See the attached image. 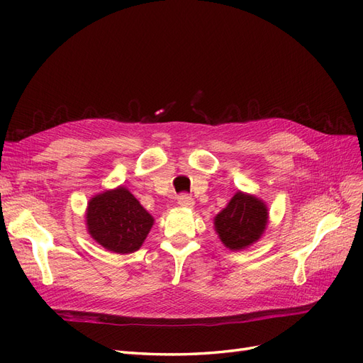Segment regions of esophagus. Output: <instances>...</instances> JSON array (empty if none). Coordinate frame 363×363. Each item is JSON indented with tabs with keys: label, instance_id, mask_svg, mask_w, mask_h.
I'll return each mask as SVG.
<instances>
[{
	"label": "esophagus",
	"instance_id": "1",
	"mask_svg": "<svg viewBox=\"0 0 363 363\" xmlns=\"http://www.w3.org/2000/svg\"><path fill=\"white\" fill-rule=\"evenodd\" d=\"M177 201H179V204L182 207H192L194 206V199H192L191 195H188V194H180L177 196Z\"/></svg>",
	"mask_w": 363,
	"mask_h": 363
}]
</instances>
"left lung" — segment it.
<instances>
[{"instance_id": "obj_1", "label": "left lung", "mask_w": 363, "mask_h": 363, "mask_svg": "<svg viewBox=\"0 0 363 363\" xmlns=\"http://www.w3.org/2000/svg\"><path fill=\"white\" fill-rule=\"evenodd\" d=\"M268 208L256 196L238 192L223 212L215 216V228L230 250H242L262 236L267 228Z\"/></svg>"}]
</instances>
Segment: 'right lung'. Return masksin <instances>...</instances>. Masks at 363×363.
<instances>
[{
    "mask_svg": "<svg viewBox=\"0 0 363 363\" xmlns=\"http://www.w3.org/2000/svg\"><path fill=\"white\" fill-rule=\"evenodd\" d=\"M152 221V216L123 186L94 196L86 215L91 236L106 250L119 255L139 250Z\"/></svg>",
    "mask_w": 363,
    "mask_h": 363,
    "instance_id": "right-lung-1",
    "label": "right lung"
}]
</instances>
